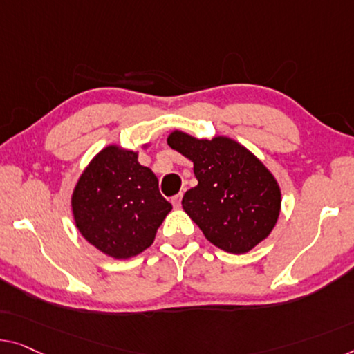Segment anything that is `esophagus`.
I'll return each mask as SVG.
<instances>
[{
  "instance_id": "obj_1",
  "label": "esophagus",
  "mask_w": 354,
  "mask_h": 354,
  "mask_svg": "<svg viewBox=\"0 0 354 354\" xmlns=\"http://www.w3.org/2000/svg\"><path fill=\"white\" fill-rule=\"evenodd\" d=\"M181 198H183V194H178V195H175V197H171L173 207H175V208L181 207Z\"/></svg>"
}]
</instances>
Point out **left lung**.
<instances>
[{"label": "left lung", "mask_w": 354, "mask_h": 354, "mask_svg": "<svg viewBox=\"0 0 354 354\" xmlns=\"http://www.w3.org/2000/svg\"><path fill=\"white\" fill-rule=\"evenodd\" d=\"M167 143L194 163L198 184L184 194L181 203L208 241L243 254L270 235L281 191L251 151L227 136L198 140L179 130L168 135Z\"/></svg>", "instance_id": "obj_1"}]
</instances>
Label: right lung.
Masks as SVG:
<instances>
[{
  "label": "right lung",
  "instance_id": "obj_1",
  "mask_svg": "<svg viewBox=\"0 0 354 354\" xmlns=\"http://www.w3.org/2000/svg\"><path fill=\"white\" fill-rule=\"evenodd\" d=\"M76 227L88 243L114 259L138 256L152 245L171 211L138 152L109 145L79 176L71 197Z\"/></svg>",
  "mask_w": 354,
  "mask_h": 354
}]
</instances>
